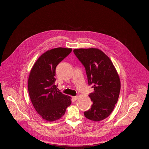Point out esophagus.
Returning <instances> with one entry per match:
<instances>
[{
	"label": "esophagus",
	"mask_w": 149,
	"mask_h": 149,
	"mask_svg": "<svg viewBox=\"0 0 149 149\" xmlns=\"http://www.w3.org/2000/svg\"><path fill=\"white\" fill-rule=\"evenodd\" d=\"M78 98V97H77V96H75V97H72V99L74 100H77Z\"/></svg>",
	"instance_id": "34e87169"
}]
</instances>
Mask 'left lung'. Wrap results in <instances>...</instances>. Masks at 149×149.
Segmentation results:
<instances>
[{"mask_svg":"<svg viewBox=\"0 0 149 149\" xmlns=\"http://www.w3.org/2000/svg\"><path fill=\"white\" fill-rule=\"evenodd\" d=\"M73 51L85 67L88 85L94 89L89 95L91 107L84 115L91 120H102L110 116L117 103L120 90L118 74L110 58L101 50L90 48Z\"/></svg>","mask_w":149,"mask_h":149,"instance_id":"obj_1","label":"left lung"}]
</instances>
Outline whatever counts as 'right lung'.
<instances>
[{
    "label": "right lung",
    "instance_id": "add662e5",
    "mask_svg": "<svg viewBox=\"0 0 149 149\" xmlns=\"http://www.w3.org/2000/svg\"><path fill=\"white\" fill-rule=\"evenodd\" d=\"M72 51L71 49L55 48L43 54L30 71L28 90L37 113L47 121H54L65 114L71 97L58 91L55 84L57 65Z\"/></svg>",
    "mask_w": 149,
    "mask_h": 149
}]
</instances>
